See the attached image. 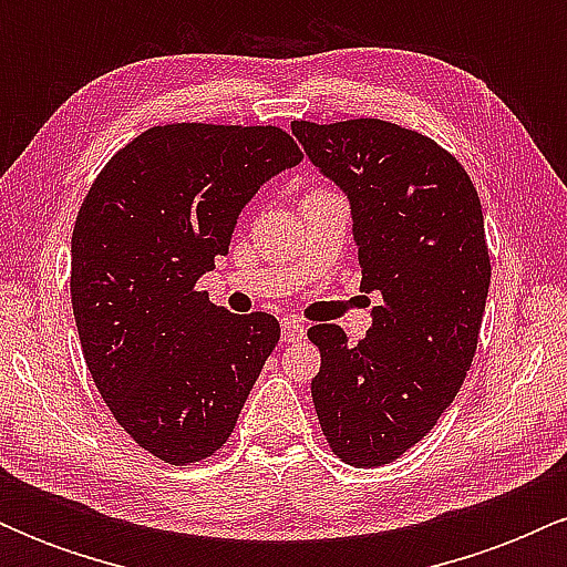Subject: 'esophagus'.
Here are the masks:
<instances>
[{
  "instance_id": "esophagus-1",
  "label": "esophagus",
  "mask_w": 567,
  "mask_h": 567,
  "mask_svg": "<svg viewBox=\"0 0 567 567\" xmlns=\"http://www.w3.org/2000/svg\"><path fill=\"white\" fill-rule=\"evenodd\" d=\"M303 333H306L303 322L298 320V317H285V320H282V341L285 343L301 341Z\"/></svg>"
}]
</instances>
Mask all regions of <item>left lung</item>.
<instances>
[{"mask_svg": "<svg viewBox=\"0 0 567 567\" xmlns=\"http://www.w3.org/2000/svg\"><path fill=\"white\" fill-rule=\"evenodd\" d=\"M290 130L347 194L362 288L383 298L360 343L338 324L309 328L322 354L311 400L338 458L392 464L437 424L472 365L491 285L483 207L458 159L415 130L383 120Z\"/></svg>", "mask_w": 567, "mask_h": 567, "instance_id": "1", "label": "left lung"}]
</instances>
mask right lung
Listing matches in <instances>:
<instances>
[{
    "mask_svg": "<svg viewBox=\"0 0 567 567\" xmlns=\"http://www.w3.org/2000/svg\"><path fill=\"white\" fill-rule=\"evenodd\" d=\"M303 154L279 127L162 125L116 152L71 237V306L97 392L165 464L229 440L279 322L194 288L229 252L243 207Z\"/></svg>",
    "mask_w": 567,
    "mask_h": 567,
    "instance_id": "add662e5",
    "label": "right lung"
}]
</instances>
